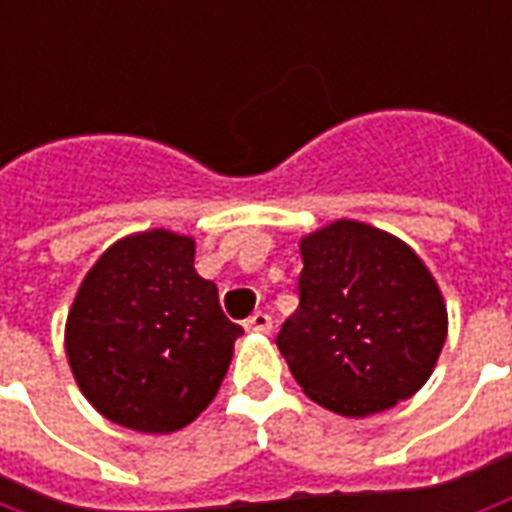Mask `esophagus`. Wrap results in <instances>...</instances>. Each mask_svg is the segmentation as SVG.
<instances>
[{"instance_id": "34e87169", "label": "esophagus", "mask_w": 512, "mask_h": 512, "mask_svg": "<svg viewBox=\"0 0 512 512\" xmlns=\"http://www.w3.org/2000/svg\"><path fill=\"white\" fill-rule=\"evenodd\" d=\"M246 332H255V334H268L271 332V315L268 312H255L252 318H246Z\"/></svg>"}]
</instances>
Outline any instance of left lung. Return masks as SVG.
Listing matches in <instances>:
<instances>
[{
	"mask_svg": "<svg viewBox=\"0 0 512 512\" xmlns=\"http://www.w3.org/2000/svg\"><path fill=\"white\" fill-rule=\"evenodd\" d=\"M299 310L277 334L304 395L370 417L417 395L447 340V304L397 235L337 219L299 241Z\"/></svg>",
	"mask_w": 512,
	"mask_h": 512,
	"instance_id": "1",
	"label": "left lung"
}]
</instances>
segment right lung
<instances>
[{"label": "right lung", "mask_w": 512, "mask_h": 512, "mask_svg": "<svg viewBox=\"0 0 512 512\" xmlns=\"http://www.w3.org/2000/svg\"><path fill=\"white\" fill-rule=\"evenodd\" d=\"M194 238L164 227L120 238L87 271L65 356L90 406L139 433H175L208 408L244 329L194 268Z\"/></svg>", "instance_id": "1"}]
</instances>
